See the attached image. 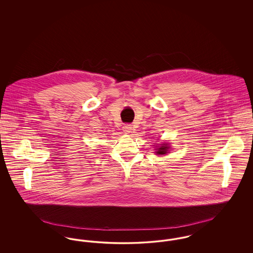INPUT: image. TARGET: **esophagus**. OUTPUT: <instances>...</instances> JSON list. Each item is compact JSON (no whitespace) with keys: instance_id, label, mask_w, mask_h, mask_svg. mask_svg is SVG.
<instances>
[{"instance_id":"34e87169","label":"esophagus","mask_w":253,"mask_h":253,"mask_svg":"<svg viewBox=\"0 0 253 253\" xmlns=\"http://www.w3.org/2000/svg\"><path fill=\"white\" fill-rule=\"evenodd\" d=\"M123 131L126 132V133H130V132H132V126L131 125H124L123 126Z\"/></svg>"}]
</instances>
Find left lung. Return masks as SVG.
<instances>
[{
  "mask_svg": "<svg viewBox=\"0 0 253 253\" xmlns=\"http://www.w3.org/2000/svg\"><path fill=\"white\" fill-rule=\"evenodd\" d=\"M168 145L167 144H163L160 148H158L157 149V155H161V156H163V155H165V154H167V152H168Z\"/></svg>",
  "mask_w": 253,
  "mask_h": 253,
  "instance_id": "obj_1",
  "label": "left lung"
}]
</instances>
